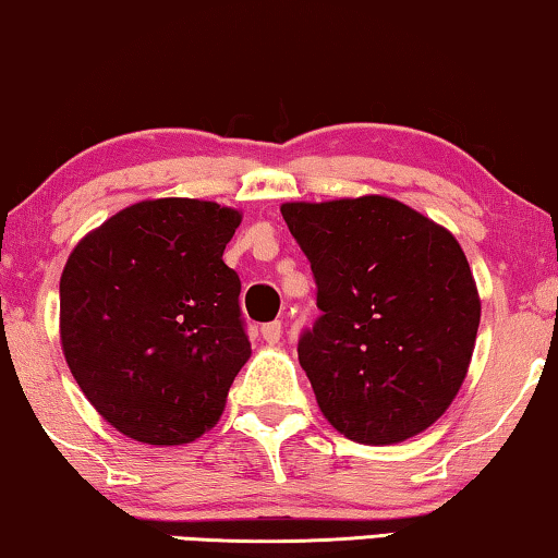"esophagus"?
I'll return each instance as SVG.
<instances>
[{
    "instance_id": "esophagus-1",
    "label": "esophagus",
    "mask_w": 558,
    "mask_h": 558,
    "mask_svg": "<svg viewBox=\"0 0 558 558\" xmlns=\"http://www.w3.org/2000/svg\"><path fill=\"white\" fill-rule=\"evenodd\" d=\"M260 333H263V339L270 343V347H276V343H280V336H282L280 320H272V324H265V326L260 328Z\"/></svg>"
}]
</instances>
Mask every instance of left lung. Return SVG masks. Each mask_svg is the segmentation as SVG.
<instances>
[{"instance_id":"8db88e82","label":"left lung","mask_w":558,"mask_h":558,"mask_svg":"<svg viewBox=\"0 0 558 558\" xmlns=\"http://www.w3.org/2000/svg\"><path fill=\"white\" fill-rule=\"evenodd\" d=\"M324 316L298 341L324 417L361 445L425 433L458 397L481 295L450 230L381 194L286 202Z\"/></svg>"}]
</instances>
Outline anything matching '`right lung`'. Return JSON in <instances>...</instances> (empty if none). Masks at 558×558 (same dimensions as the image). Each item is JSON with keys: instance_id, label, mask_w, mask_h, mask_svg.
Listing matches in <instances>:
<instances>
[{"instance_id": "obj_1", "label": "right lung", "mask_w": 558, "mask_h": 558, "mask_svg": "<svg viewBox=\"0 0 558 558\" xmlns=\"http://www.w3.org/2000/svg\"><path fill=\"white\" fill-rule=\"evenodd\" d=\"M242 215L163 197L116 211L70 253L60 343L77 387L121 435L194 442L222 417L250 359L227 242Z\"/></svg>"}]
</instances>
